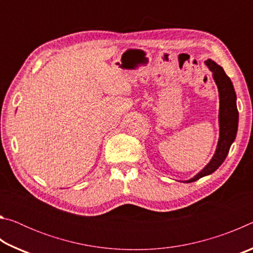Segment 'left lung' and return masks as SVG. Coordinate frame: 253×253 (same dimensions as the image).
<instances>
[{"mask_svg":"<svg viewBox=\"0 0 253 253\" xmlns=\"http://www.w3.org/2000/svg\"><path fill=\"white\" fill-rule=\"evenodd\" d=\"M205 65L212 71V77L219 92V140L211 161L194 177L183 183L194 182L215 172L228 156L231 145L234 142L238 132L239 111L237 108V93L234 91L232 81L225 75L223 68L217 65L215 61L208 59Z\"/></svg>","mask_w":253,"mask_h":253,"instance_id":"1","label":"left lung"}]
</instances>
